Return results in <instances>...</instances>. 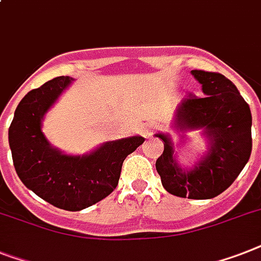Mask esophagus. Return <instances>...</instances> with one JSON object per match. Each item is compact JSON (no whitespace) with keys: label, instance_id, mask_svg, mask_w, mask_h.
<instances>
[{"label":"esophagus","instance_id":"34e87169","mask_svg":"<svg viewBox=\"0 0 261 261\" xmlns=\"http://www.w3.org/2000/svg\"><path fill=\"white\" fill-rule=\"evenodd\" d=\"M151 134H152L151 128H147V130H146V135H147V137H150Z\"/></svg>","mask_w":261,"mask_h":261}]
</instances>
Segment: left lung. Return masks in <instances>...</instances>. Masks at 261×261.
<instances>
[{
  "mask_svg": "<svg viewBox=\"0 0 261 261\" xmlns=\"http://www.w3.org/2000/svg\"><path fill=\"white\" fill-rule=\"evenodd\" d=\"M205 95L189 94L175 112L179 130L205 128L211 151L193 170H182L173 160L170 138L158 134L165 150L155 167L165 189L192 200H207L226 190L244 169L252 151V115L249 106L233 83L219 72L192 71Z\"/></svg>",
  "mask_w": 261,
  "mask_h": 261,
  "instance_id": "1",
  "label": "left lung"
}]
</instances>
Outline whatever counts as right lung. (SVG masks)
I'll use <instances>...</instances> for the list:
<instances>
[{"instance_id":"right-lung-1","label":"right lung","mask_w":261,"mask_h":261,"mask_svg":"<svg viewBox=\"0 0 261 261\" xmlns=\"http://www.w3.org/2000/svg\"><path fill=\"white\" fill-rule=\"evenodd\" d=\"M71 80L59 76L22 97L9 127V146L14 169L27 188L54 206L77 212L115 190L123 161L145 138L107 142L84 156L54 149L42 134L41 119Z\"/></svg>"}]
</instances>
